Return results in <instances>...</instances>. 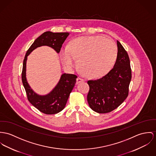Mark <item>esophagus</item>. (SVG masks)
<instances>
[{
	"label": "esophagus",
	"instance_id": "1",
	"mask_svg": "<svg viewBox=\"0 0 156 156\" xmlns=\"http://www.w3.org/2000/svg\"><path fill=\"white\" fill-rule=\"evenodd\" d=\"M83 82H84V80H83L82 78H77V79H76V84H79V83H83Z\"/></svg>",
	"mask_w": 156,
	"mask_h": 156
}]
</instances>
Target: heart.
<instances>
[{
  "label": "heart",
  "instance_id": "obj_1",
  "mask_svg": "<svg viewBox=\"0 0 156 156\" xmlns=\"http://www.w3.org/2000/svg\"><path fill=\"white\" fill-rule=\"evenodd\" d=\"M59 55L67 68H72L75 59L83 76L96 79L105 76L113 68L118 48L113 41L104 36H81L73 38L67 46L61 48Z\"/></svg>",
  "mask_w": 156,
  "mask_h": 156
}]
</instances>
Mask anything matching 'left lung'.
<instances>
[{"instance_id": "obj_1", "label": "left lung", "mask_w": 156, "mask_h": 156, "mask_svg": "<svg viewBox=\"0 0 156 156\" xmlns=\"http://www.w3.org/2000/svg\"><path fill=\"white\" fill-rule=\"evenodd\" d=\"M118 57L113 68L101 78L90 80L87 101L98 113H106L119 106L128 96L131 69L128 55L117 40Z\"/></svg>"}]
</instances>
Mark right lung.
<instances>
[{
    "label": "right lung",
    "mask_w": 156,
    "mask_h": 156,
    "mask_svg": "<svg viewBox=\"0 0 156 156\" xmlns=\"http://www.w3.org/2000/svg\"><path fill=\"white\" fill-rule=\"evenodd\" d=\"M69 35V33H52L46 31L39 36L27 51L23 62L22 81L28 101L41 112L47 115H53L62 111L66 106L71 93L77 76L64 73L53 90L45 95H40L31 88L26 77V68L28 56L36 48L46 46L54 49L59 53L62 44Z\"/></svg>",
    "instance_id": "right-lung-1"
}]
</instances>
